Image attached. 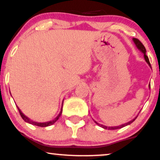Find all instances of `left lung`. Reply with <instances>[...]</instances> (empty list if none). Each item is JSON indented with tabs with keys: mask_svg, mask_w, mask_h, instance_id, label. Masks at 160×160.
<instances>
[{
	"mask_svg": "<svg viewBox=\"0 0 160 160\" xmlns=\"http://www.w3.org/2000/svg\"><path fill=\"white\" fill-rule=\"evenodd\" d=\"M133 41H134V43H135V44L136 45L137 48L140 51H141V52H142L143 53H144V56L145 61L147 62V63H148V65H149L150 67L151 68V65H150V61H149V58H148V56H147V55H146V49H145L144 46L143 45L142 43H141V42L138 39H137V38H133ZM149 88L150 89V84L149 85ZM136 118H137V117H135V119H133L132 120L129 121V122H127V123L122 124V125H121V126H103V125H102V124H99L97 122H95V123H96L97 125H98L99 126H101V127H102L103 128H104V129L114 130V129H118V128H121L124 127V126H128V125L131 124L132 122H133L135 120V119H136Z\"/></svg>",
	"mask_w": 160,
	"mask_h": 160,
	"instance_id": "1",
	"label": "left lung"
}]
</instances>
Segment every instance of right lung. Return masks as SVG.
I'll use <instances>...</instances> for the list:
<instances>
[{"instance_id": "1", "label": "right lung", "mask_w": 160, "mask_h": 160, "mask_svg": "<svg viewBox=\"0 0 160 160\" xmlns=\"http://www.w3.org/2000/svg\"><path fill=\"white\" fill-rule=\"evenodd\" d=\"M18 108V107H17ZM18 110H19V112L20 113V115H21L22 118L26 122H28V123L30 124H32V125H34V126H40V127H47V126H51V125H52L53 123H54L55 122H56L57 120H58V119L59 118V117L61 116L62 114V108L61 109V111H60L59 114H58L57 117H56V118L54 119V120H52V121H49V122H34V121H32L30 119L28 118V117H26L25 115H24L22 113V112L21 111L19 110V108H18Z\"/></svg>"}]
</instances>
